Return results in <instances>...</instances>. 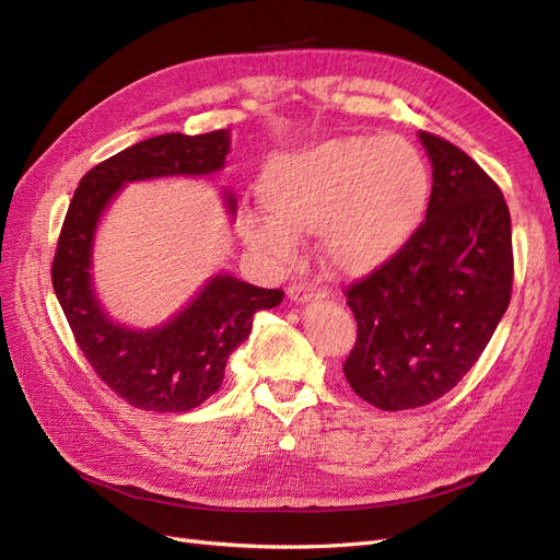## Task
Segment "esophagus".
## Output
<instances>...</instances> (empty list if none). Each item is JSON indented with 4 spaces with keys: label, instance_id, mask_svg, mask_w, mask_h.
I'll use <instances>...</instances> for the list:
<instances>
[{
    "label": "esophagus",
    "instance_id": "1",
    "mask_svg": "<svg viewBox=\"0 0 560 560\" xmlns=\"http://www.w3.org/2000/svg\"><path fill=\"white\" fill-rule=\"evenodd\" d=\"M287 294H290V299L294 303H303V301H311L315 296V287L313 284H303V282H296L292 284L290 290H287Z\"/></svg>",
    "mask_w": 560,
    "mask_h": 560
}]
</instances>
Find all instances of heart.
<instances>
[{
  "label": "heart",
  "mask_w": 560,
  "mask_h": 560,
  "mask_svg": "<svg viewBox=\"0 0 560 560\" xmlns=\"http://www.w3.org/2000/svg\"><path fill=\"white\" fill-rule=\"evenodd\" d=\"M430 167L401 138L346 135L270 163L259 198L270 217L243 224L249 247L278 264L296 257V233H322L327 264L366 276L411 243L428 212Z\"/></svg>",
  "instance_id": "1"
}]
</instances>
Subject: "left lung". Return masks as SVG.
Wrapping results in <instances>:
<instances>
[{"label": "left lung", "mask_w": 560, "mask_h": 560, "mask_svg": "<svg viewBox=\"0 0 560 560\" xmlns=\"http://www.w3.org/2000/svg\"><path fill=\"white\" fill-rule=\"evenodd\" d=\"M420 142L432 161L425 222L393 261L346 287L358 341L343 374L383 411L451 393L512 299V219L500 186L444 138L420 132Z\"/></svg>", "instance_id": "1"}]
</instances>
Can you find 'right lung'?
I'll use <instances>...</instances> for the list:
<instances>
[{"label": "right lung", "instance_id": "right-lung-1", "mask_svg": "<svg viewBox=\"0 0 560 560\" xmlns=\"http://www.w3.org/2000/svg\"><path fill=\"white\" fill-rule=\"evenodd\" d=\"M226 154L229 130L149 138L83 175L67 208L50 264L56 296L83 358L135 409L179 413L212 397L224 381L229 354L252 331L254 313L276 308L284 296L282 290H264L222 273L167 325L138 331L112 322L93 294V235L114 194L126 182L222 171ZM226 200L235 212L231 194Z\"/></svg>", "mask_w": 560, "mask_h": 560}]
</instances>
